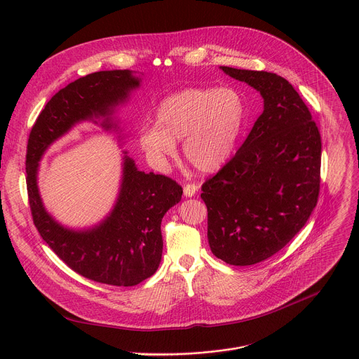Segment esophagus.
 Instances as JSON below:
<instances>
[{"instance_id": "1", "label": "esophagus", "mask_w": 359, "mask_h": 359, "mask_svg": "<svg viewBox=\"0 0 359 359\" xmlns=\"http://www.w3.org/2000/svg\"><path fill=\"white\" fill-rule=\"evenodd\" d=\"M196 191H197V184H194V183H187L183 187V193L186 197H193L196 194Z\"/></svg>"}]
</instances>
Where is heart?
<instances>
[{
	"instance_id": "1",
	"label": "heart",
	"mask_w": 359,
	"mask_h": 359,
	"mask_svg": "<svg viewBox=\"0 0 359 359\" xmlns=\"http://www.w3.org/2000/svg\"><path fill=\"white\" fill-rule=\"evenodd\" d=\"M245 119L243 96L233 88H186L165 97L156 125L143 128L139 142L155 162H166L183 139L187 162L200 172H215L231 156Z\"/></svg>"
}]
</instances>
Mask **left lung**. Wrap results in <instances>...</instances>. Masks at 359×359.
Here are the masks:
<instances>
[{"label": "left lung", "mask_w": 359, "mask_h": 359, "mask_svg": "<svg viewBox=\"0 0 359 359\" xmlns=\"http://www.w3.org/2000/svg\"><path fill=\"white\" fill-rule=\"evenodd\" d=\"M264 99L247 139L201 186L212 252L230 266H251L280 251L317 206L321 135L304 100L283 76L220 67Z\"/></svg>", "instance_id": "obj_1"}]
</instances>
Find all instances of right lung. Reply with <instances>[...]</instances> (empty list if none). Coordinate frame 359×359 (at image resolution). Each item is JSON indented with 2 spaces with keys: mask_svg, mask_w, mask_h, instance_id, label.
Segmentation results:
<instances>
[{
  "mask_svg": "<svg viewBox=\"0 0 359 359\" xmlns=\"http://www.w3.org/2000/svg\"><path fill=\"white\" fill-rule=\"evenodd\" d=\"M140 86L129 69L100 71L71 82L57 92L31 129L27 146V189L34 224L45 243L75 273L96 283L132 287L155 274L162 260L161 224L182 198L175 180L137 170L123 151L122 182L111 213L99 224L74 230L60 224L42 203L38 166L45 150L76 123L92 121L116 129L115 108Z\"/></svg>",
  "mask_w": 359,
  "mask_h": 359,
  "instance_id": "right-lung-1",
  "label": "right lung"
}]
</instances>
